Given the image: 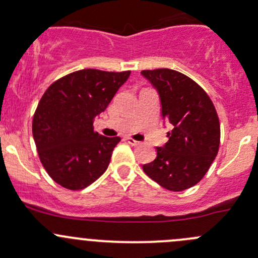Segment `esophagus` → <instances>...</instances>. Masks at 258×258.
<instances>
[{"label":"esophagus","instance_id":"esophagus-1","mask_svg":"<svg viewBox=\"0 0 258 258\" xmlns=\"http://www.w3.org/2000/svg\"><path fill=\"white\" fill-rule=\"evenodd\" d=\"M126 141H127V142H128V144H130V145H131V146H137V145H139V144H140V142H139V141H136V140L131 139V137H128V139H126Z\"/></svg>","mask_w":258,"mask_h":258}]
</instances>
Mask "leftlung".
<instances>
[{"mask_svg":"<svg viewBox=\"0 0 258 258\" xmlns=\"http://www.w3.org/2000/svg\"><path fill=\"white\" fill-rule=\"evenodd\" d=\"M160 93L162 116L173 128L157 147V157L144 172L161 187L178 192L199 183L220 148L218 114L206 91L186 75L170 69L144 70Z\"/></svg>","mask_w":258,"mask_h":258,"instance_id":"left-lung-1","label":"left lung"}]
</instances>
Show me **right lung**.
<instances>
[{
  "instance_id": "right-lung-1",
  "label": "right lung",
  "mask_w": 258,
  "mask_h": 258,
  "mask_svg": "<svg viewBox=\"0 0 258 258\" xmlns=\"http://www.w3.org/2000/svg\"><path fill=\"white\" fill-rule=\"evenodd\" d=\"M130 74L80 70L54 81L42 95L33 114V140L46 172L59 186L82 189L107 170L121 139L97 134L93 121Z\"/></svg>"
}]
</instances>
